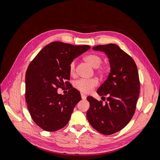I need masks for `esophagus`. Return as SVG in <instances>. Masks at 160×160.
I'll use <instances>...</instances> for the list:
<instances>
[{"instance_id": "1", "label": "esophagus", "mask_w": 160, "mask_h": 160, "mask_svg": "<svg viewBox=\"0 0 160 160\" xmlns=\"http://www.w3.org/2000/svg\"><path fill=\"white\" fill-rule=\"evenodd\" d=\"M81 98H82V99H83V100L86 99V98H87V96H86L85 94L81 93Z\"/></svg>"}]
</instances>
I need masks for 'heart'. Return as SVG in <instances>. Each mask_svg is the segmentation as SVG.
<instances>
[{
    "label": "heart",
    "instance_id": "1",
    "mask_svg": "<svg viewBox=\"0 0 160 160\" xmlns=\"http://www.w3.org/2000/svg\"><path fill=\"white\" fill-rule=\"evenodd\" d=\"M85 61L93 68H96L95 74L100 78L103 77L108 74V67L106 65H100L102 62V57L95 53L88 55L84 58ZM69 72L71 75L75 73V61H72L69 65ZM98 85V81L95 78L89 79H80L73 83L74 88L83 93H88Z\"/></svg>",
    "mask_w": 160,
    "mask_h": 160
}]
</instances>
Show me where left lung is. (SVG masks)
I'll list each match as a JSON object with an SVG mask.
<instances>
[{
    "instance_id": "obj_1",
    "label": "left lung",
    "mask_w": 160,
    "mask_h": 160,
    "mask_svg": "<svg viewBox=\"0 0 160 160\" xmlns=\"http://www.w3.org/2000/svg\"><path fill=\"white\" fill-rule=\"evenodd\" d=\"M93 49L108 55L111 71L97 91L103 101L108 96L106 101L88 97L90 107L87 118L99 133L111 135L126 126L135 113L140 89L138 67L132 57L115 44L99 45Z\"/></svg>"
}]
</instances>
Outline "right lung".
<instances>
[{
    "instance_id": "obj_1",
    "label": "right lung",
    "mask_w": 160,
    "mask_h": 160,
    "mask_svg": "<svg viewBox=\"0 0 160 160\" xmlns=\"http://www.w3.org/2000/svg\"><path fill=\"white\" fill-rule=\"evenodd\" d=\"M89 49L88 45L52 42L30 62L26 72V102L32 120L42 129L55 132L68 123L81 94L72 87L67 95L58 94L57 89L69 85L70 62Z\"/></svg>"
}]
</instances>
